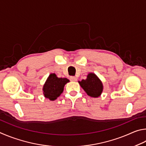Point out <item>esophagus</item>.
<instances>
[{
  "instance_id": "34e87169",
  "label": "esophagus",
  "mask_w": 146,
  "mask_h": 146,
  "mask_svg": "<svg viewBox=\"0 0 146 146\" xmlns=\"http://www.w3.org/2000/svg\"><path fill=\"white\" fill-rule=\"evenodd\" d=\"M70 80L72 81H77V78L74 77V76H70Z\"/></svg>"
}]
</instances>
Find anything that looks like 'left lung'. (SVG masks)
Segmentation results:
<instances>
[{"instance_id":"left-lung-1","label":"left lung","mask_w":146,"mask_h":146,"mask_svg":"<svg viewBox=\"0 0 146 146\" xmlns=\"http://www.w3.org/2000/svg\"><path fill=\"white\" fill-rule=\"evenodd\" d=\"M79 83L87 95L92 98H98L100 96L103 92V84L95 74L90 73L86 80L79 81Z\"/></svg>"}]
</instances>
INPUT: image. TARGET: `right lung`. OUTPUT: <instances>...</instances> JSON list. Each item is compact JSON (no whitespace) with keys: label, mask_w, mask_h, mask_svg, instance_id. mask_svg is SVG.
Returning <instances> with one entry per match:
<instances>
[{"label":"right lung","mask_w":146,"mask_h":146,"mask_svg":"<svg viewBox=\"0 0 146 146\" xmlns=\"http://www.w3.org/2000/svg\"><path fill=\"white\" fill-rule=\"evenodd\" d=\"M68 82V79L59 78L55 74H51L43 88L45 97L50 101H54L63 92L64 86Z\"/></svg>","instance_id":"obj_1"}]
</instances>
